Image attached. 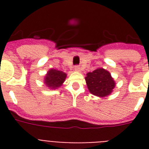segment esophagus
<instances>
[{
    "label": "esophagus",
    "instance_id": "esophagus-1",
    "mask_svg": "<svg viewBox=\"0 0 149 149\" xmlns=\"http://www.w3.org/2000/svg\"><path fill=\"white\" fill-rule=\"evenodd\" d=\"M74 70L76 72H80V68H79V66H78V65H76L74 67Z\"/></svg>",
    "mask_w": 149,
    "mask_h": 149
}]
</instances>
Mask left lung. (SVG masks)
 Wrapping results in <instances>:
<instances>
[{"instance_id": "left-lung-1", "label": "left lung", "mask_w": 149, "mask_h": 149, "mask_svg": "<svg viewBox=\"0 0 149 149\" xmlns=\"http://www.w3.org/2000/svg\"><path fill=\"white\" fill-rule=\"evenodd\" d=\"M85 80L90 93L99 97L110 95L116 86L110 72L104 68H97L93 72H88Z\"/></svg>"}]
</instances>
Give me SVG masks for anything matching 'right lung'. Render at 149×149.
I'll return each mask as SVG.
<instances>
[{
	"instance_id": "add662e5",
	"label": "right lung",
	"mask_w": 149,
	"mask_h": 149,
	"mask_svg": "<svg viewBox=\"0 0 149 149\" xmlns=\"http://www.w3.org/2000/svg\"><path fill=\"white\" fill-rule=\"evenodd\" d=\"M67 74L56 69H50L44 77V84L51 90L60 87L65 82Z\"/></svg>"
}]
</instances>
